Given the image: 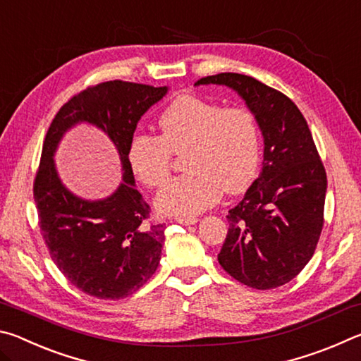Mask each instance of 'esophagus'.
<instances>
[{"instance_id": "34e87169", "label": "esophagus", "mask_w": 361, "mask_h": 361, "mask_svg": "<svg viewBox=\"0 0 361 361\" xmlns=\"http://www.w3.org/2000/svg\"><path fill=\"white\" fill-rule=\"evenodd\" d=\"M175 221H176V223H180V224H185V226H191V224H195V223H197V218H194V216H191V218L178 216V218H175Z\"/></svg>"}]
</instances>
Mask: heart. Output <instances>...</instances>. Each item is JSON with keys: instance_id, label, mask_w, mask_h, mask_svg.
<instances>
[{"instance_id": "1", "label": "heart", "mask_w": 361, "mask_h": 361, "mask_svg": "<svg viewBox=\"0 0 361 361\" xmlns=\"http://www.w3.org/2000/svg\"><path fill=\"white\" fill-rule=\"evenodd\" d=\"M161 137L133 135L127 159L132 172L148 188L169 180L172 152L183 154L188 172L157 194L164 215L191 218L216 202L221 191H245L259 166V127L245 108H223L195 95L178 97L159 118Z\"/></svg>"}]
</instances>
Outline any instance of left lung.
<instances>
[{
  "instance_id": "left-lung-1",
  "label": "left lung",
  "mask_w": 361,
  "mask_h": 361,
  "mask_svg": "<svg viewBox=\"0 0 361 361\" xmlns=\"http://www.w3.org/2000/svg\"><path fill=\"white\" fill-rule=\"evenodd\" d=\"M226 85L258 122L264 161L258 178L226 216L229 229L218 261L256 290L288 283L307 264L323 228L326 172L312 133L288 97L252 76L219 73L194 85Z\"/></svg>"
}]
</instances>
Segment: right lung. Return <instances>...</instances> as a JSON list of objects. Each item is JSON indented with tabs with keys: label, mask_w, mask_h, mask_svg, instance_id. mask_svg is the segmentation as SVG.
<instances>
[{
	"label": "right lung",
	"mask_w": 361,
	"mask_h": 361,
	"mask_svg": "<svg viewBox=\"0 0 361 361\" xmlns=\"http://www.w3.org/2000/svg\"><path fill=\"white\" fill-rule=\"evenodd\" d=\"M167 92V85L102 82L65 103L46 133L33 186L41 234L57 267L85 295L130 296L161 261L166 228L146 223L149 205L135 188L127 149L138 121ZM78 123L97 126L118 151L123 181L108 198L90 201L71 193L56 172L58 145Z\"/></svg>",
	"instance_id": "obj_1"
}]
</instances>
